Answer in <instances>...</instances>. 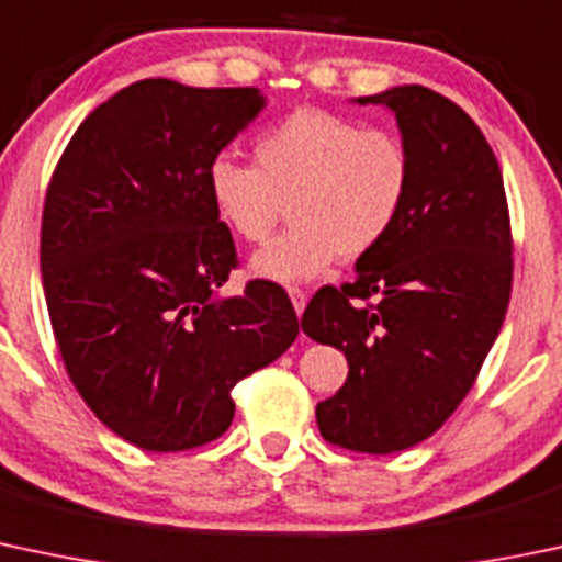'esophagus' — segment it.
<instances>
[{"label":"esophagus","instance_id":"obj_1","mask_svg":"<svg viewBox=\"0 0 562 562\" xmlns=\"http://www.w3.org/2000/svg\"><path fill=\"white\" fill-rule=\"evenodd\" d=\"M288 293H291L293 310H296V315L301 317V312H304V306H306V291H304V288H299V285H291V288H288Z\"/></svg>","mask_w":562,"mask_h":562}]
</instances>
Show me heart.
<instances>
[{
  "instance_id": "heart-1",
  "label": "heart",
  "mask_w": 562,
  "mask_h": 562,
  "mask_svg": "<svg viewBox=\"0 0 562 562\" xmlns=\"http://www.w3.org/2000/svg\"><path fill=\"white\" fill-rule=\"evenodd\" d=\"M252 156L256 167L217 153L206 196L228 232L250 245L269 239L288 206L291 228L250 263L271 282L312 280L336 258L371 256L404 217L415 182L401 134L315 108L258 134Z\"/></svg>"
}]
</instances>
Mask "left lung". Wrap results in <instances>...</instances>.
I'll list each match as a JSON object with an SVG mask.
<instances>
[{"mask_svg":"<svg viewBox=\"0 0 562 562\" xmlns=\"http://www.w3.org/2000/svg\"><path fill=\"white\" fill-rule=\"evenodd\" d=\"M358 102L395 112L415 158L409 204L356 280L312 296L301 328L350 366L315 409L323 439L390 454L436 434L480 376L509 306L515 245L493 147L458 104L423 86Z\"/></svg>","mask_w":562,"mask_h":562,"instance_id":"left-lung-1","label":"left lung"}]
</instances>
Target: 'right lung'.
<instances>
[{"label":"right lung","instance_id":"add662e5","mask_svg":"<svg viewBox=\"0 0 562 562\" xmlns=\"http://www.w3.org/2000/svg\"><path fill=\"white\" fill-rule=\"evenodd\" d=\"M261 108L258 88L132 82L80 123L53 169L40 234L53 336L88 409L139 450L226 434L236 382L299 336L274 282L217 293L239 258L206 167Z\"/></svg>","mask_w":562,"mask_h":562}]
</instances>
